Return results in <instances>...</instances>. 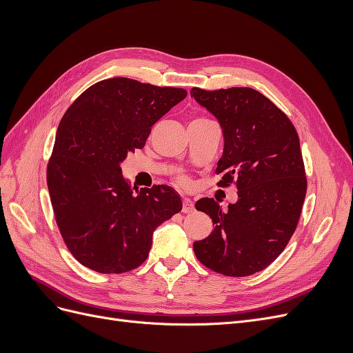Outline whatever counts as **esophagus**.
Segmentation results:
<instances>
[{
	"mask_svg": "<svg viewBox=\"0 0 353 353\" xmlns=\"http://www.w3.org/2000/svg\"><path fill=\"white\" fill-rule=\"evenodd\" d=\"M193 209H194V206H193V203H191V200L190 199H184L183 212L184 213H190V212H193Z\"/></svg>",
	"mask_w": 353,
	"mask_h": 353,
	"instance_id": "esophagus-1",
	"label": "esophagus"
}]
</instances>
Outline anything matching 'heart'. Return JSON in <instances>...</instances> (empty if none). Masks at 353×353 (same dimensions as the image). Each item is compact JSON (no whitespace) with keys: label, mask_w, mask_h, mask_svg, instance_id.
I'll list each match as a JSON object with an SVG mask.
<instances>
[{"label":"heart","mask_w":353,"mask_h":353,"mask_svg":"<svg viewBox=\"0 0 353 353\" xmlns=\"http://www.w3.org/2000/svg\"><path fill=\"white\" fill-rule=\"evenodd\" d=\"M176 181L181 184V185H187V178L183 176V175H178L176 176Z\"/></svg>","instance_id":"obj_1"}]
</instances>
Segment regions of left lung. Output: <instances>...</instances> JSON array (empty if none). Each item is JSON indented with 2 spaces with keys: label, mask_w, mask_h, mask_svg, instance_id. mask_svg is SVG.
Listing matches in <instances>:
<instances>
[{
  "label": "left lung",
  "mask_w": 353,
  "mask_h": 353,
  "mask_svg": "<svg viewBox=\"0 0 353 353\" xmlns=\"http://www.w3.org/2000/svg\"><path fill=\"white\" fill-rule=\"evenodd\" d=\"M191 97L222 128L218 185L239 190L225 210L213 199L196 203L215 228L194 241V253L218 274L248 276L279 258L301 218L307 183L299 135L287 114L253 88H193Z\"/></svg>",
  "instance_id": "left-lung-1"
}]
</instances>
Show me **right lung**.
<instances>
[{
  "label": "right lung",
  "mask_w": 353,
  "mask_h": 353,
  "mask_svg": "<svg viewBox=\"0 0 353 353\" xmlns=\"http://www.w3.org/2000/svg\"><path fill=\"white\" fill-rule=\"evenodd\" d=\"M185 97L183 88L110 78L85 90L63 116L47 166L48 193L63 240L87 268L101 274L138 268L154 230L183 209L169 185L135 193L121 163Z\"/></svg>",
  "instance_id": "1"
}]
</instances>
